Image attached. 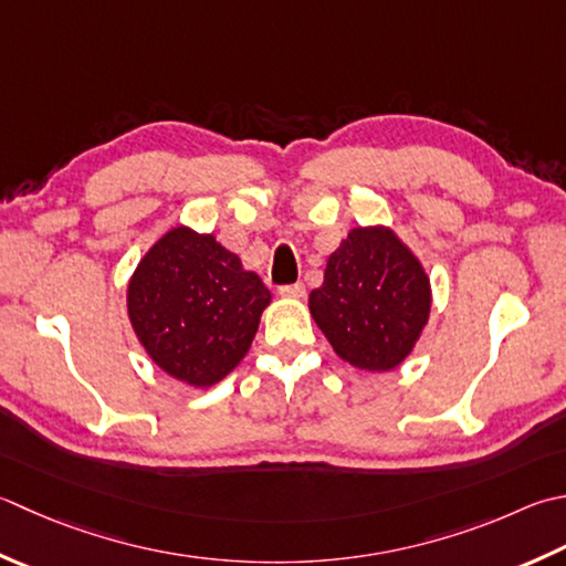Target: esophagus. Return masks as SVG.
Masks as SVG:
<instances>
[{"label": "esophagus", "instance_id": "obj_1", "mask_svg": "<svg viewBox=\"0 0 566 566\" xmlns=\"http://www.w3.org/2000/svg\"><path fill=\"white\" fill-rule=\"evenodd\" d=\"M304 294H306L304 284H290V286H282V290H280V296H284V298H302Z\"/></svg>", "mask_w": 566, "mask_h": 566}]
</instances>
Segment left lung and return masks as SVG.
Returning <instances> with one entry per match:
<instances>
[{"mask_svg": "<svg viewBox=\"0 0 566 566\" xmlns=\"http://www.w3.org/2000/svg\"><path fill=\"white\" fill-rule=\"evenodd\" d=\"M308 312L340 360L365 373L400 368L431 314V282L390 226L350 228L328 254Z\"/></svg>", "mask_w": 566, "mask_h": 566, "instance_id": "1", "label": "left lung"}]
</instances>
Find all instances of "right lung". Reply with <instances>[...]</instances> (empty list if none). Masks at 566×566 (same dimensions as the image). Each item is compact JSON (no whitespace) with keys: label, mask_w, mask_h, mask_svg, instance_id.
I'll list each match as a JSON object with an SVG mask.
<instances>
[{"label":"right lung","mask_w":566,"mask_h":566,"mask_svg":"<svg viewBox=\"0 0 566 566\" xmlns=\"http://www.w3.org/2000/svg\"><path fill=\"white\" fill-rule=\"evenodd\" d=\"M272 294L213 232L166 230L127 282L139 346L169 378L213 387L248 356Z\"/></svg>","instance_id":"1"}]
</instances>
